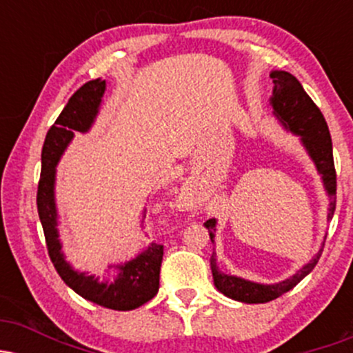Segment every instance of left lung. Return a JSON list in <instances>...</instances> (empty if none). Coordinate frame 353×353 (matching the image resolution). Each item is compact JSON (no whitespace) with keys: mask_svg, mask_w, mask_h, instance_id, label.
Wrapping results in <instances>:
<instances>
[{"mask_svg":"<svg viewBox=\"0 0 353 353\" xmlns=\"http://www.w3.org/2000/svg\"><path fill=\"white\" fill-rule=\"evenodd\" d=\"M270 78L274 79L275 84L272 96L275 114L285 128H289L295 134L302 136V143L317 165V171L322 174L323 184H325L327 192L330 196L329 221H332V216L335 212V202H337V172H335L330 131L325 123V117L320 112L317 104L310 99V96L303 91L299 79L290 72L274 71ZM204 225L208 228L209 236L212 239L214 232H216V219H209L204 222ZM320 255H322V250L294 277L281 283H275V285H262V283H254L244 281V279L222 274L217 269L214 257H210V269H212L214 283H216L219 292L239 302L265 303L294 289L317 265Z\"/></svg>","mask_w":353,"mask_h":353,"instance_id":"8db88e82","label":"left lung"}]
</instances>
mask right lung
<instances>
[{"label": "right lung", "mask_w": 353, "mask_h": 353, "mask_svg": "<svg viewBox=\"0 0 353 353\" xmlns=\"http://www.w3.org/2000/svg\"><path fill=\"white\" fill-rule=\"evenodd\" d=\"M106 89V81L92 79L83 84L71 96L58 119L48 131L41 152V176L38 182V216L41 221L44 239L50 259L56 272L70 285L76 294L86 301L98 303L101 307L112 310H132L149 302L159 290V272L163 262L164 245L151 244L148 250L136 257L134 261L119 265V275L114 282H99L92 275L79 274L72 270L61 254V244L56 229V208H54V165L74 131H88L92 124L101 98Z\"/></svg>", "instance_id": "right-lung-1"}]
</instances>
